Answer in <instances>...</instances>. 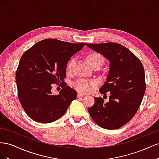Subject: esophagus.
<instances>
[{
  "label": "esophagus",
  "mask_w": 159,
  "mask_h": 159,
  "mask_svg": "<svg viewBox=\"0 0 159 159\" xmlns=\"http://www.w3.org/2000/svg\"><path fill=\"white\" fill-rule=\"evenodd\" d=\"M77 97H78V98H82V97H84V95L81 93H78V95H77Z\"/></svg>",
  "instance_id": "1"
}]
</instances>
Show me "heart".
Here are the masks:
<instances>
[{"label":"heart","instance_id":"1","mask_svg":"<svg viewBox=\"0 0 159 159\" xmlns=\"http://www.w3.org/2000/svg\"><path fill=\"white\" fill-rule=\"evenodd\" d=\"M87 60L90 66H92L95 62L100 61L102 64H103V58L102 56L98 54V53H92V54H89ZM75 63L74 60H71L68 64V70H71L72 67ZM98 84L96 81H89L88 80H84L80 79L75 81V82L72 84V86L74 89L77 91H79L80 93H88L91 91L93 88L97 87Z\"/></svg>","mask_w":159,"mask_h":159}]
</instances>
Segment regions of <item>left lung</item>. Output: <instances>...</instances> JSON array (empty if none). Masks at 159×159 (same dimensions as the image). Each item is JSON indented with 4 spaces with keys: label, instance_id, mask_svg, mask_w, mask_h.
Returning <instances> with one entry per match:
<instances>
[{
    "label": "left lung",
    "instance_id": "1",
    "mask_svg": "<svg viewBox=\"0 0 159 159\" xmlns=\"http://www.w3.org/2000/svg\"><path fill=\"white\" fill-rule=\"evenodd\" d=\"M100 53L109 62L106 81L99 92L110 93L109 102L94 98L88 109L91 117L99 127L116 129L123 127L135 115L145 93V70L138 57L126 47L117 43L85 44Z\"/></svg>",
    "mask_w": 159,
    "mask_h": 159
}]
</instances>
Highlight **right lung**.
<instances>
[{"instance_id":"obj_1","label":"right lung","mask_w":159,"mask_h":159,"mask_svg":"<svg viewBox=\"0 0 159 159\" xmlns=\"http://www.w3.org/2000/svg\"><path fill=\"white\" fill-rule=\"evenodd\" d=\"M85 43L73 44L56 39L38 42L26 50L19 61L16 80L18 97L26 113L34 121L49 123L63 115L77 92L64 83L71 57ZM65 85L58 95L51 93L52 83Z\"/></svg>"}]
</instances>
